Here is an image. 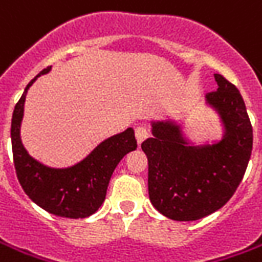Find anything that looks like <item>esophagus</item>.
I'll return each instance as SVG.
<instances>
[{"mask_svg": "<svg viewBox=\"0 0 262 262\" xmlns=\"http://www.w3.org/2000/svg\"><path fill=\"white\" fill-rule=\"evenodd\" d=\"M135 135H136V139H138V143H142L147 138V130H146V127H143V126H139V127H136V130H135Z\"/></svg>", "mask_w": 262, "mask_h": 262, "instance_id": "obj_1", "label": "esophagus"}]
</instances>
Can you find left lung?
I'll use <instances>...</instances> for the list:
<instances>
[{
  "mask_svg": "<svg viewBox=\"0 0 262 262\" xmlns=\"http://www.w3.org/2000/svg\"><path fill=\"white\" fill-rule=\"evenodd\" d=\"M216 92L205 104L216 113L221 136L195 142L176 119L152 120V138L142 143L147 156L152 205L173 221H196L221 209L243 181L252 150V127L243 96L215 74Z\"/></svg>",
  "mask_w": 262,
  "mask_h": 262,
  "instance_id": "1",
  "label": "left lung"
}]
</instances>
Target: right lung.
Returning a JSON list of instances; mask_svg holds the SVG:
<instances>
[{"mask_svg":"<svg viewBox=\"0 0 262 262\" xmlns=\"http://www.w3.org/2000/svg\"><path fill=\"white\" fill-rule=\"evenodd\" d=\"M47 67L27 84L21 99L14 107L11 120V143L14 166L19 183L34 204L44 211L63 218H87L104 202L110 178L119 162L138 147L135 130L124 132L104 139L84 159L67 168H51L27 152L21 142V122L28 89Z\"/></svg>","mask_w":262,"mask_h":262,"instance_id":"right-lung-1","label":"right lung"}]
</instances>
